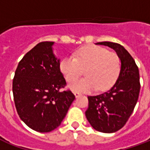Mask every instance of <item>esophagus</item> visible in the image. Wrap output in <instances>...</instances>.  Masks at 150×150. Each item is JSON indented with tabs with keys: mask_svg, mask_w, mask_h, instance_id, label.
<instances>
[{
	"mask_svg": "<svg viewBox=\"0 0 150 150\" xmlns=\"http://www.w3.org/2000/svg\"><path fill=\"white\" fill-rule=\"evenodd\" d=\"M74 94H75V97H76V98H78V97H79V96H81V94H80L79 92H76V91H75Z\"/></svg>",
	"mask_w": 150,
	"mask_h": 150,
	"instance_id": "obj_1",
	"label": "esophagus"
}]
</instances>
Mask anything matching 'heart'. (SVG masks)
I'll return each mask as SVG.
<instances>
[{
	"label": "heart",
	"mask_w": 150,
	"mask_h": 150,
	"mask_svg": "<svg viewBox=\"0 0 150 150\" xmlns=\"http://www.w3.org/2000/svg\"><path fill=\"white\" fill-rule=\"evenodd\" d=\"M86 69L83 79L75 80ZM60 70L67 81L72 82L69 88L76 92H89L97 89L105 91L112 86L119 76L120 61L117 54L98 46L83 47L67 56L60 62Z\"/></svg>",
	"instance_id": "heart-1"
}]
</instances>
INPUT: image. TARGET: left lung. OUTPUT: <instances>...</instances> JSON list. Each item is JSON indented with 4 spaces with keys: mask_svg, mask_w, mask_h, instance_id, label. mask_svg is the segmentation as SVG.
Listing matches in <instances>:
<instances>
[{
    "mask_svg": "<svg viewBox=\"0 0 150 150\" xmlns=\"http://www.w3.org/2000/svg\"><path fill=\"white\" fill-rule=\"evenodd\" d=\"M113 49L120 58V71L115 84L98 96H88V108L85 115L99 132L112 133L120 129L131 116L140 92V75L134 59L124 46L111 42H97Z\"/></svg>",
    "mask_w": 150,
    "mask_h": 150,
    "instance_id": "left-lung-1",
    "label": "left lung"
}]
</instances>
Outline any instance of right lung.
Returning a JSON list of instances; mask_svg holds the SVG:
<instances>
[{"label": "right lung", "instance_id": "obj_1", "mask_svg": "<svg viewBox=\"0 0 150 150\" xmlns=\"http://www.w3.org/2000/svg\"><path fill=\"white\" fill-rule=\"evenodd\" d=\"M54 42H42L18 63L13 79L18 114L30 129L49 132L59 127L75 99L67 85L60 62L53 53Z\"/></svg>", "mask_w": 150, "mask_h": 150}]
</instances>
